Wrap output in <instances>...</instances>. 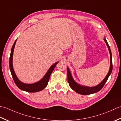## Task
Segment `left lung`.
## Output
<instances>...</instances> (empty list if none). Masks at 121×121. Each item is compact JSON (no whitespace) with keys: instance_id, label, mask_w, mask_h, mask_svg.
<instances>
[{"instance_id":"1","label":"left lung","mask_w":121,"mask_h":121,"mask_svg":"<svg viewBox=\"0 0 121 121\" xmlns=\"http://www.w3.org/2000/svg\"><path fill=\"white\" fill-rule=\"evenodd\" d=\"M104 40L105 43H106V45L107 46L108 48L109 51L110 53V69L108 72V73L107 74L105 78L103 79L101 83H99L97 86H95L94 87H88L86 86H83L78 84V83L74 81L73 79L72 75L71 73V71L70 69L68 67H67V72H68V81L69 84L71 88L72 89L73 91L76 92L77 93L79 94L82 95H90L92 94L96 93V92L100 91L102 88H103L104 86V85L105 83H106L108 79L109 76L111 74L112 71V53L111 49H110V46L108 45L107 41L106 38H104Z\"/></svg>"}]
</instances>
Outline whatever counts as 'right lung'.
<instances>
[{
	"label": "right lung",
	"mask_w": 121,
	"mask_h": 121,
	"mask_svg": "<svg viewBox=\"0 0 121 121\" xmlns=\"http://www.w3.org/2000/svg\"><path fill=\"white\" fill-rule=\"evenodd\" d=\"M17 39L15 40L13 45L12 46V47L11 48V53H10V59H9L10 70V72H11V75L13 78V79L15 84H16V85L17 86L18 88L22 90V91H24L27 92H38V91H42L43 89H44L45 87L47 86L51 74L52 73L54 69H55L56 66L59 62V61L55 63L53 65H52L50 66V68L47 71V73L45 74L44 76H43L40 81L33 84H26V83H23V82H22L19 78H17L16 74L15 73L13 67V63H12L13 55V51H14L15 43H16V42H17Z\"/></svg>",
	"instance_id": "add662e5"
}]
</instances>
